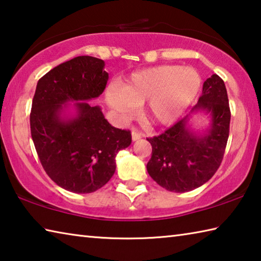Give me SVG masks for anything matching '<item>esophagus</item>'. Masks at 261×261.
<instances>
[{
	"label": "esophagus",
	"instance_id": "34e87169",
	"mask_svg": "<svg viewBox=\"0 0 261 261\" xmlns=\"http://www.w3.org/2000/svg\"><path fill=\"white\" fill-rule=\"evenodd\" d=\"M131 138H132V141H137V140H139L140 138H143V135L139 134V132H137V131H132Z\"/></svg>",
	"mask_w": 261,
	"mask_h": 261
}]
</instances>
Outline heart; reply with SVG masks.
Wrapping results in <instances>:
<instances>
[{
  "mask_svg": "<svg viewBox=\"0 0 261 261\" xmlns=\"http://www.w3.org/2000/svg\"><path fill=\"white\" fill-rule=\"evenodd\" d=\"M201 77L193 68L159 65L135 72L122 86L106 91V102L120 117H126L146 102L153 123L169 125L182 116L199 94Z\"/></svg>",
  "mask_w": 261,
  "mask_h": 261,
  "instance_id": "obj_1",
  "label": "heart"
}]
</instances>
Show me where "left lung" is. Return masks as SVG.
Segmentation results:
<instances>
[{"mask_svg": "<svg viewBox=\"0 0 261 261\" xmlns=\"http://www.w3.org/2000/svg\"><path fill=\"white\" fill-rule=\"evenodd\" d=\"M204 112L209 126L193 130L192 113ZM230 109L224 82L212 74L202 85L198 103L187 115L160 136L147 138L152 156L147 163L151 177L168 191L188 192L212 178L223 159L229 137Z\"/></svg>", "mask_w": 261, "mask_h": 261, "instance_id": "left-lung-1", "label": "left lung"}]
</instances>
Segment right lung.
Masks as SVG:
<instances>
[{
    "instance_id": "right-lung-1",
    "label": "right lung",
    "mask_w": 261,
    "mask_h": 261,
    "mask_svg": "<svg viewBox=\"0 0 261 261\" xmlns=\"http://www.w3.org/2000/svg\"><path fill=\"white\" fill-rule=\"evenodd\" d=\"M105 62L77 56L39 79L30 116L31 135L47 175L62 189L94 192L112 178L117 153L131 144L130 131L114 127L99 98L108 82Z\"/></svg>"
}]
</instances>
